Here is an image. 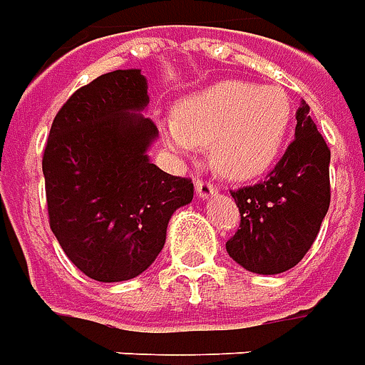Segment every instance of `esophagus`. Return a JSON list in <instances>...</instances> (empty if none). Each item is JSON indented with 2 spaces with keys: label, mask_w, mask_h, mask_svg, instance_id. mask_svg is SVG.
<instances>
[{
  "label": "esophagus",
  "mask_w": 365,
  "mask_h": 365,
  "mask_svg": "<svg viewBox=\"0 0 365 365\" xmlns=\"http://www.w3.org/2000/svg\"><path fill=\"white\" fill-rule=\"evenodd\" d=\"M196 192H198L200 198H210V196H214L217 192V186L212 180H198L196 182Z\"/></svg>",
  "instance_id": "esophagus-1"
}]
</instances>
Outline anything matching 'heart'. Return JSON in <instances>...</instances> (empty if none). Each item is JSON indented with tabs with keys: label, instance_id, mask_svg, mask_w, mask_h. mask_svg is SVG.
Wrapping results in <instances>:
<instances>
[{
	"label": "heart",
	"instance_id": "1",
	"mask_svg": "<svg viewBox=\"0 0 365 365\" xmlns=\"http://www.w3.org/2000/svg\"><path fill=\"white\" fill-rule=\"evenodd\" d=\"M292 98L282 87L220 81L186 97L161 122L167 148L180 155L212 143V161L227 177L251 179L272 163L288 138Z\"/></svg>",
	"mask_w": 365,
	"mask_h": 365
}]
</instances>
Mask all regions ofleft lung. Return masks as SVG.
Here are the masks:
<instances>
[{"label":"left lung","instance_id":"left-lung-1","mask_svg":"<svg viewBox=\"0 0 365 365\" xmlns=\"http://www.w3.org/2000/svg\"><path fill=\"white\" fill-rule=\"evenodd\" d=\"M295 140L267 179L231 190L241 223L225 243L237 264L257 274L294 268L315 243L331 204V150L302 101Z\"/></svg>","mask_w":365,"mask_h":365}]
</instances>
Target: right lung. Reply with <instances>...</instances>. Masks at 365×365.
I'll return each mask as SVG.
<instances>
[{
    "label": "right lung",
    "instance_id": "1",
    "mask_svg": "<svg viewBox=\"0 0 365 365\" xmlns=\"http://www.w3.org/2000/svg\"><path fill=\"white\" fill-rule=\"evenodd\" d=\"M142 70L98 76L56 114L42 173L50 230L85 276L132 280L161 252L173 212L190 204L194 185L148 157L157 126Z\"/></svg>",
    "mask_w": 365,
    "mask_h": 365
}]
</instances>
